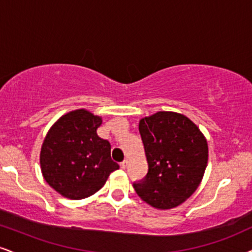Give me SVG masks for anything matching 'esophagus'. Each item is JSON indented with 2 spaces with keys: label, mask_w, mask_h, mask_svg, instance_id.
Instances as JSON below:
<instances>
[{
  "label": "esophagus",
  "mask_w": 252,
  "mask_h": 252,
  "mask_svg": "<svg viewBox=\"0 0 252 252\" xmlns=\"http://www.w3.org/2000/svg\"><path fill=\"white\" fill-rule=\"evenodd\" d=\"M127 164H128V161H127V160H124L123 162L120 163V168H121V169H125L126 167H127Z\"/></svg>",
  "instance_id": "34e87169"
}]
</instances>
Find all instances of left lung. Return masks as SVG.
I'll use <instances>...</instances> for the list:
<instances>
[{
  "label": "left lung",
  "mask_w": 252,
  "mask_h": 252,
  "mask_svg": "<svg viewBox=\"0 0 252 252\" xmlns=\"http://www.w3.org/2000/svg\"><path fill=\"white\" fill-rule=\"evenodd\" d=\"M148 172L133 183L136 194L157 209H172L196 190L208 163L200 128L176 112H157L139 121Z\"/></svg>",
  "instance_id": "obj_1"
}]
</instances>
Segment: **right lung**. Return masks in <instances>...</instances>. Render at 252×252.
<instances>
[{"mask_svg":"<svg viewBox=\"0 0 252 252\" xmlns=\"http://www.w3.org/2000/svg\"><path fill=\"white\" fill-rule=\"evenodd\" d=\"M101 123L100 117L82 108L64 114L49 129L40 150V169L64 197L91 196L119 168L111 159L110 142L97 134Z\"/></svg>","mask_w":252,"mask_h":252,"instance_id":"right-lung-1","label":"right lung"}]
</instances>
